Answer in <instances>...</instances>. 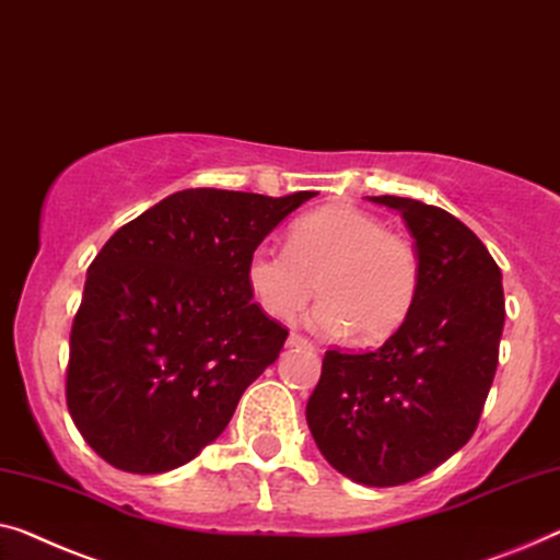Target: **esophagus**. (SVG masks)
I'll list each match as a JSON object with an SVG mask.
<instances>
[{"label": "esophagus", "instance_id": "34e87169", "mask_svg": "<svg viewBox=\"0 0 560 560\" xmlns=\"http://www.w3.org/2000/svg\"><path fill=\"white\" fill-rule=\"evenodd\" d=\"M287 345H289V347H312V341H308L306 337H302V334L291 331L289 339H287Z\"/></svg>", "mask_w": 560, "mask_h": 560}]
</instances>
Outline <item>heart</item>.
Wrapping results in <instances>:
<instances>
[{"instance_id": "1", "label": "heart", "mask_w": 560, "mask_h": 560, "mask_svg": "<svg viewBox=\"0 0 560 560\" xmlns=\"http://www.w3.org/2000/svg\"><path fill=\"white\" fill-rule=\"evenodd\" d=\"M248 289L273 319H294L316 289L324 302L308 324L327 337L357 331L387 339L410 316L420 289V261L402 233L349 203L324 206L294 221L289 244L264 241L246 264Z\"/></svg>"}]
</instances>
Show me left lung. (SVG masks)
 Returning <instances> with one entry per match:
<instances>
[{
    "label": "left lung",
    "mask_w": 560,
    "mask_h": 560,
    "mask_svg": "<svg viewBox=\"0 0 560 560\" xmlns=\"http://www.w3.org/2000/svg\"><path fill=\"white\" fill-rule=\"evenodd\" d=\"M370 200L405 219L420 289L380 349L324 354L306 422L334 470L392 488L435 470L472 438L495 377L505 299L498 264L463 221L415 198Z\"/></svg>",
    "instance_id": "8db88e82"
}]
</instances>
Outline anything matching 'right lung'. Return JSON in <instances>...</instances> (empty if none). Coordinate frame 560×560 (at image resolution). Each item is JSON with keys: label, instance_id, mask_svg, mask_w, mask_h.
I'll return each mask as SVG.
<instances>
[{"label": "right lung", "instance_id": "add662e5", "mask_svg": "<svg viewBox=\"0 0 560 560\" xmlns=\"http://www.w3.org/2000/svg\"><path fill=\"white\" fill-rule=\"evenodd\" d=\"M178 190L100 248L70 331L67 410L105 463L158 475L226 430L289 331L254 302V248L308 200Z\"/></svg>", "mask_w": 560, "mask_h": 560}]
</instances>
